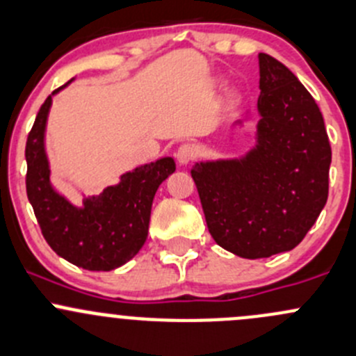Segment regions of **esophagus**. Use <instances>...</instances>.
I'll return each mask as SVG.
<instances>
[{"label":"esophagus","mask_w":356,"mask_h":356,"mask_svg":"<svg viewBox=\"0 0 356 356\" xmlns=\"http://www.w3.org/2000/svg\"><path fill=\"white\" fill-rule=\"evenodd\" d=\"M193 157H195V149H193V145H190V143H185V145H181L177 150V161L179 166L190 164L193 161Z\"/></svg>","instance_id":"34e87169"}]
</instances>
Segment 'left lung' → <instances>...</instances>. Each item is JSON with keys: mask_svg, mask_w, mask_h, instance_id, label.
<instances>
[{"mask_svg": "<svg viewBox=\"0 0 356 356\" xmlns=\"http://www.w3.org/2000/svg\"><path fill=\"white\" fill-rule=\"evenodd\" d=\"M254 147L192 168L218 245L248 259L294 249L329 195L330 152L322 112L284 63L259 54ZM242 126V121H237Z\"/></svg>", "mask_w": 356, "mask_h": 356, "instance_id": "1", "label": "left lung"}]
</instances>
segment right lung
Returning a JSON list of instances; mask_svg holds the SVG:
<instances>
[{
    "instance_id": "obj_1",
    "label": "right lung",
    "mask_w": 356,
    "mask_h": 356,
    "mask_svg": "<svg viewBox=\"0 0 356 356\" xmlns=\"http://www.w3.org/2000/svg\"><path fill=\"white\" fill-rule=\"evenodd\" d=\"M70 83V81H69ZM55 90L41 105L27 136V197L50 248L79 268L111 272L119 268L143 248L149 235L152 200L157 188L177 164L163 157L121 175L118 185L84 197L83 206H74L50 181V163L44 149L48 112Z\"/></svg>"
}]
</instances>
